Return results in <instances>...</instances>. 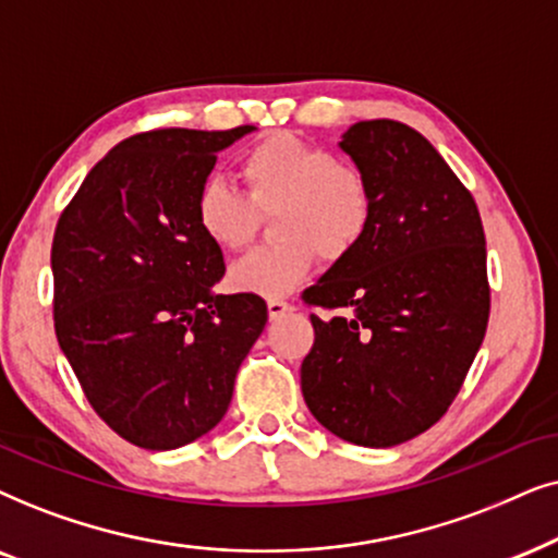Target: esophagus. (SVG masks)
<instances>
[{"label":"esophagus","instance_id":"1","mask_svg":"<svg viewBox=\"0 0 558 558\" xmlns=\"http://www.w3.org/2000/svg\"><path fill=\"white\" fill-rule=\"evenodd\" d=\"M291 311H293V306L288 301H280V299L267 301V316H270L272 322L275 318H283L286 314H291Z\"/></svg>","mask_w":558,"mask_h":558}]
</instances>
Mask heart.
<instances>
[{
	"instance_id": "obj_1",
	"label": "heart",
	"mask_w": 558,
	"mask_h": 558,
	"mask_svg": "<svg viewBox=\"0 0 558 558\" xmlns=\"http://www.w3.org/2000/svg\"><path fill=\"white\" fill-rule=\"evenodd\" d=\"M247 198L219 178L196 193V225L221 250H244L257 232V214H272L278 244L255 250L229 267V286L265 299L291 293L316 255L339 263L365 240L375 214L373 183L365 170L337 160L322 145L272 132L252 145L240 162Z\"/></svg>"
}]
</instances>
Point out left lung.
I'll return each instance as SVG.
<instances>
[{"label":"left lung","mask_w":558,"mask_h":558,"mask_svg":"<svg viewBox=\"0 0 558 558\" xmlns=\"http://www.w3.org/2000/svg\"><path fill=\"white\" fill-rule=\"evenodd\" d=\"M365 170L375 214L365 240L303 293L314 347L301 390L314 418L356 447L385 449L434 426L485 339V229L472 193L421 132L356 122L339 143Z\"/></svg>","instance_id":"left-lung-1"}]
</instances>
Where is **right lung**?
<instances>
[{"label":"right lung","instance_id":"add662e5","mask_svg":"<svg viewBox=\"0 0 558 558\" xmlns=\"http://www.w3.org/2000/svg\"><path fill=\"white\" fill-rule=\"evenodd\" d=\"M252 130L122 140L58 219V344L99 418L135 447L168 451L209 434L265 329L259 295L214 293L225 257L196 225L217 153Z\"/></svg>","mask_w":558,"mask_h":558}]
</instances>
